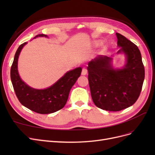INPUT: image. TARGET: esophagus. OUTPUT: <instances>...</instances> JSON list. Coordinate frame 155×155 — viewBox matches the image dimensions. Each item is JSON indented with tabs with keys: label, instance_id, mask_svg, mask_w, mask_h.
I'll list each match as a JSON object with an SVG mask.
<instances>
[{
	"label": "esophagus",
	"instance_id": "esophagus-1",
	"mask_svg": "<svg viewBox=\"0 0 155 155\" xmlns=\"http://www.w3.org/2000/svg\"><path fill=\"white\" fill-rule=\"evenodd\" d=\"M87 74V70L86 68H83L82 69V72H81V75L83 76H85V75Z\"/></svg>",
	"mask_w": 155,
	"mask_h": 155
}]
</instances>
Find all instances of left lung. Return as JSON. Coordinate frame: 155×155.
<instances>
[{
    "label": "left lung",
    "mask_w": 155,
    "mask_h": 155,
    "mask_svg": "<svg viewBox=\"0 0 155 155\" xmlns=\"http://www.w3.org/2000/svg\"><path fill=\"white\" fill-rule=\"evenodd\" d=\"M118 54L126 55L125 67L114 69L112 58L99 55L88 63V79L92 99L100 109L120 111L133 105L141 92L145 70L138 46L116 33Z\"/></svg>",
    "instance_id": "8db88e82"
}]
</instances>
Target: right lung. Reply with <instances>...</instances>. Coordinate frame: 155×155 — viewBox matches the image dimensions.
Returning <instances> with one entry per match:
<instances>
[{
  "mask_svg": "<svg viewBox=\"0 0 155 155\" xmlns=\"http://www.w3.org/2000/svg\"><path fill=\"white\" fill-rule=\"evenodd\" d=\"M37 37L47 35L39 34L34 38ZM26 44L24 43L18 48L10 71L12 83L18 101L28 109L39 114H50L61 110L66 104L70 89L80 76L81 68L78 67L68 71L47 88L39 90L31 88L22 81L17 70L18 55Z\"/></svg>",
  "mask_w": 155,
  "mask_h": 155,
  "instance_id": "right-lung-1",
  "label": "right lung"
}]
</instances>
